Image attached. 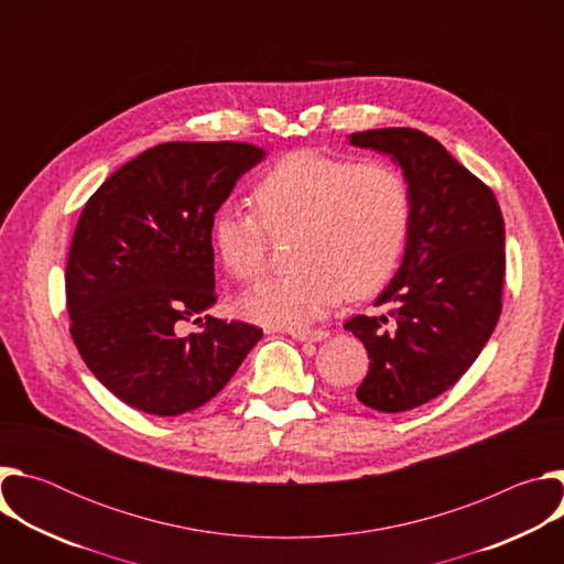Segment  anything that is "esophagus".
<instances>
[{
  "label": "esophagus",
  "instance_id": "34e87169",
  "mask_svg": "<svg viewBox=\"0 0 564 564\" xmlns=\"http://www.w3.org/2000/svg\"><path fill=\"white\" fill-rule=\"evenodd\" d=\"M292 339H296V341H324V339H328V333L326 330H290L288 333Z\"/></svg>",
  "mask_w": 564,
  "mask_h": 564
}]
</instances>
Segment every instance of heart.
Returning <instances> with one entry per match:
<instances>
[{"mask_svg": "<svg viewBox=\"0 0 564 564\" xmlns=\"http://www.w3.org/2000/svg\"><path fill=\"white\" fill-rule=\"evenodd\" d=\"M257 212L223 207L212 243L236 279L263 270L268 229H299L296 272L248 290L240 312L268 328L299 330L324 316L344 292L372 294L404 248L411 196L388 163H361L301 149L283 155L252 192Z\"/></svg>", "mask_w": 564, "mask_h": 564, "instance_id": "b5f03b06", "label": "heart"}]
</instances>
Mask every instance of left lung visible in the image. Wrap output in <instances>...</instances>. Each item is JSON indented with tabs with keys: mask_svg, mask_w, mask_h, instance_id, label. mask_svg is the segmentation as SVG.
I'll use <instances>...</instances> for the list:
<instances>
[{
	"mask_svg": "<svg viewBox=\"0 0 564 564\" xmlns=\"http://www.w3.org/2000/svg\"><path fill=\"white\" fill-rule=\"evenodd\" d=\"M359 149L388 155L411 196L404 259L377 296L388 316L346 321L368 350L357 388L379 413L417 409L448 390L496 330L505 283V220L494 192L431 135L370 129L348 135Z\"/></svg>",
	"mask_w": 564,
	"mask_h": 564,
	"instance_id": "left-lung-1",
	"label": "left lung"
}]
</instances>
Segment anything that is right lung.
<instances>
[{"instance_id": "obj_1", "label": "right lung", "mask_w": 564, "mask_h": 564, "mask_svg": "<svg viewBox=\"0 0 564 564\" xmlns=\"http://www.w3.org/2000/svg\"><path fill=\"white\" fill-rule=\"evenodd\" d=\"M265 151L246 142H165L89 198L66 263L70 335L124 404L176 417L207 404L263 330L202 314L216 303L212 223ZM187 319L202 324L192 336Z\"/></svg>"}]
</instances>
